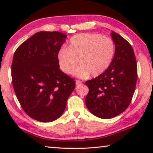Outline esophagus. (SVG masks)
<instances>
[{"label": "esophagus", "instance_id": "esophagus-1", "mask_svg": "<svg viewBox=\"0 0 153 153\" xmlns=\"http://www.w3.org/2000/svg\"><path fill=\"white\" fill-rule=\"evenodd\" d=\"M75 83H76V85H79V84H81V83H82V82H81L80 80H76Z\"/></svg>", "mask_w": 153, "mask_h": 153}]
</instances>
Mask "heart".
<instances>
[{"instance_id":"heart-1","label":"heart","mask_w":153,"mask_h":153,"mask_svg":"<svg viewBox=\"0 0 153 153\" xmlns=\"http://www.w3.org/2000/svg\"><path fill=\"white\" fill-rule=\"evenodd\" d=\"M116 53V45L110 37L97 33H81L71 37L67 49L60 50L57 55L58 65L70 74L78 64L75 75L86 78L92 74L97 76L109 68Z\"/></svg>"}]
</instances>
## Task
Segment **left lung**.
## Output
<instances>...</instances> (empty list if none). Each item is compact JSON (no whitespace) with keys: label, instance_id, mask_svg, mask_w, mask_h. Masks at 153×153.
<instances>
[{"label":"left lung","instance_id":"8db88e82","mask_svg":"<svg viewBox=\"0 0 153 153\" xmlns=\"http://www.w3.org/2000/svg\"><path fill=\"white\" fill-rule=\"evenodd\" d=\"M116 45L113 61L95 79L85 81L89 92L85 105L95 116L108 119L118 116L128 107L134 93L137 80V64L130 44L122 36L111 33Z\"/></svg>","mask_w":153,"mask_h":153}]
</instances>
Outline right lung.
Returning <instances> with one entry per match:
<instances>
[{
  "mask_svg": "<svg viewBox=\"0 0 153 153\" xmlns=\"http://www.w3.org/2000/svg\"><path fill=\"white\" fill-rule=\"evenodd\" d=\"M60 32L40 31L23 42L14 52L12 81L26 114L43 123L63 114L75 81L60 70L57 55L65 41Z\"/></svg>",
  "mask_w": 153,
  "mask_h": 153,
  "instance_id": "obj_1",
  "label": "right lung"
}]
</instances>
